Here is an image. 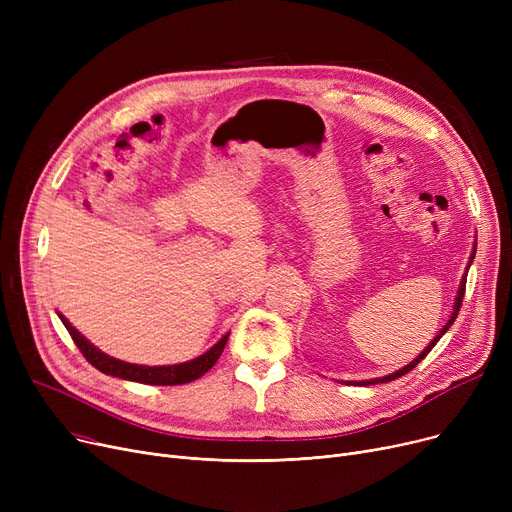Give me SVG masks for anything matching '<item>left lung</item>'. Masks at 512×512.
<instances>
[{"instance_id":"1","label":"left lung","mask_w":512,"mask_h":512,"mask_svg":"<svg viewBox=\"0 0 512 512\" xmlns=\"http://www.w3.org/2000/svg\"><path fill=\"white\" fill-rule=\"evenodd\" d=\"M475 247H477V242L473 245V253H471V257H469V263H467V267H465V274H463V280H461V286H459V290H456V299H454V307H452V313H450V319L446 321V324L442 326V330L436 334V338L429 342L423 351L409 363V365H405V367H400L398 371H394V373H388V375H384V378H375V380H365V382H346L348 386H371V384H386V382H392V380H396V378H400V375H405V373H409L419 361H423L425 359V355L432 351V348L436 346V342L446 334V330L454 324V319H456V315H459V311H461V305H463V297H465V284H467V272H469V265L473 263V257H475Z\"/></svg>"}]
</instances>
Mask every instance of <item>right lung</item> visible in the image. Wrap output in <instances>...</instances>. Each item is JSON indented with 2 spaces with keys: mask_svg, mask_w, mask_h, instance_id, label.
Returning a JSON list of instances; mask_svg holds the SVG:
<instances>
[{
  "mask_svg": "<svg viewBox=\"0 0 512 512\" xmlns=\"http://www.w3.org/2000/svg\"><path fill=\"white\" fill-rule=\"evenodd\" d=\"M58 317L62 319V324L66 326V330L70 332L74 344L80 348V353L85 355V359L99 369L105 375H114V378L120 380H128V382H139V384H151V386H178V384H188L199 380L203 373H207L215 361L220 359L224 346L228 342L230 334H224L218 342H215L209 351H205L203 355L186 361V363H178V365H137V363H126L120 361L116 357L105 355L103 351L95 344H91L83 334H80L70 321L58 311Z\"/></svg>",
  "mask_w": 512,
  "mask_h": 512,
  "instance_id": "add662e5",
  "label": "right lung"
}]
</instances>
